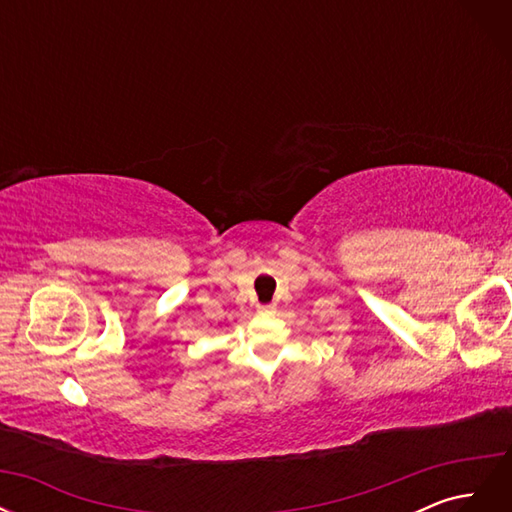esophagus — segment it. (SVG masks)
<instances>
[{"label":"esophagus","mask_w":512,"mask_h":512,"mask_svg":"<svg viewBox=\"0 0 512 512\" xmlns=\"http://www.w3.org/2000/svg\"><path fill=\"white\" fill-rule=\"evenodd\" d=\"M275 309V305H258V312L260 314H271Z\"/></svg>","instance_id":"1"}]
</instances>
